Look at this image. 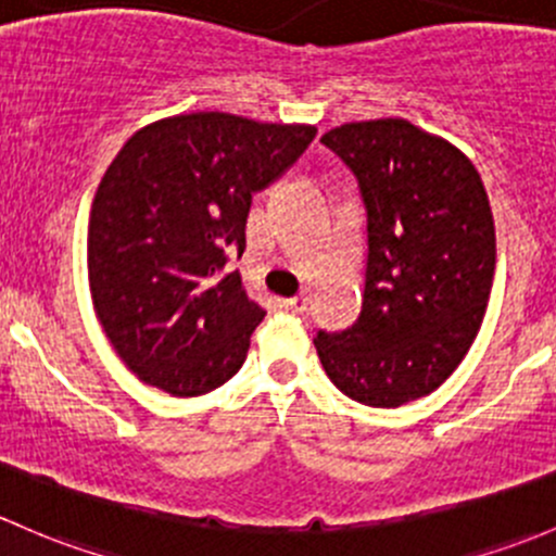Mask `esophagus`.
<instances>
[{"label": "esophagus", "instance_id": "esophagus-1", "mask_svg": "<svg viewBox=\"0 0 556 556\" xmlns=\"http://www.w3.org/2000/svg\"><path fill=\"white\" fill-rule=\"evenodd\" d=\"M286 307H289L291 313H305L307 311V296L305 294H296V296H291V300H286Z\"/></svg>", "mask_w": 556, "mask_h": 556}]
</instances>
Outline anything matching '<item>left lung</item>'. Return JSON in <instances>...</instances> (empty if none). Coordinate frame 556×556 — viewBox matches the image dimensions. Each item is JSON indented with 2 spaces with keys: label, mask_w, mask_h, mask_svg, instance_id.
Masks as SVG:
<instances>
[{
  "label": "left lung",
  "mask_w": 556,
  "mask_h": 556,
  "mask_svg": "<svg viewBox=\"0 0 556 556\" xmlns=\"http://www.w3.org/2000/svg\"><path fill=\"white\" fill-rule=\"evenodd\" d=\"M366 208L362 316L318 331L329 380L353 402L402 406L437 391L468 353L495 276V225L482 176L450 141L402 117L320 136Z\"/></svg>",
  "instance_id": "8db88e82"
}]
</instances>
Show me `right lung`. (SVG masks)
Segmentation results:
<instances>
[{"label": "right lung", "instance_id": "right-lung-1", "mask_svg": "<svg viewBox=\"0 0 556 556\" xmlns=\"http://www.w3.org/2000/svg\"><path fill=\"white\" fill-rule=\"evenodd\" d=\"M313 139V125L192 112L136 130L112 160L90 208V296L147 386L203 396L243 366L265 311L227 256L243 254L254 192Z\"/></svg>", "mask_w": 556, "mask_h": 556}]
</instances>
